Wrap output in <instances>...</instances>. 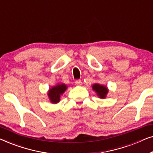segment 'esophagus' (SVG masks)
<instances>
[{
  "label": "esophagus",
  "mask_w": 153,
  "mask_h": 153,
  "mask_svg": "<svg viewBox=\"0 0 153 153\" xmlns=\"http://www.w3.org/2000/svg\"><path fill=\"white\" fill-rule=\"evenodd\" d=\"M82 84V82H81V81L79 79V80H76L75 81V85H81Z\"/></svg>",
  "instance_id": "obj_1"
}]
</instances>
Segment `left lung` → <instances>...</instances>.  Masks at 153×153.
Segmentation results:
<instances>
[{"mask_svg": "<svg viewBox=\"0 0 153 153\" xmlns=\"http://www.w3.org/2000/svg\"><path fill=\"white\" fill-rule=\"evenodd\" d=\"M92 88L95 92L97 95L101 99H104L106 97V95L108 93V89L107 86L101 85L100 83H94L92 85Z\"/></svg>", "mask_w": 153, "mask_h": 153, "instance_id": "1", "label": "left lung"}]
</instances>
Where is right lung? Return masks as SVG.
I'll return each mask as SVG.
<instances>
[{"instance_id": "add662e5", "label": "right lung", "mask_w": 153, "mask_h": 153, "mask_svg": "<svg viewBox=\"0 0 153 153\" xmlns=\"http://www.w3.org/2000/svg\"><path fill=\"white\" fill-rule=\"evenodd\" d=\"M68 89V86L65 83H58L49 88L47 95L49 100L52 104H57L60 102V96Z\"/></svg>"}]
</instances>
